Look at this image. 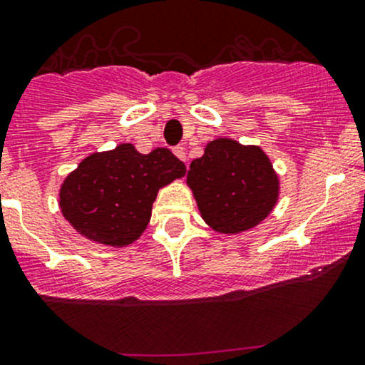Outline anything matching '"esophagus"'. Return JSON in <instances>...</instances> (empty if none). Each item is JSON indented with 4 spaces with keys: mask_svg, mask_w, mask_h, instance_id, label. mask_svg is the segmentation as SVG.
<instances>
[{
    "mask_svg": "<svg viewBox=\"0 0 365 365\" xmlns=\"http://www.w3.org/2000/svg\"><path fill=\"white\" fill-rule=\"evenodd\" d=\"M174 155L178 156L179 160H182V162H186V151H184V148H182V146L174 148Z\"/></svg>",
    "mask_w": 365,
    "mask_h": 365,
    "instance_id": "1",
    "label": "esophagus"
}]
</instances>
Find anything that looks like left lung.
<instances>
[{
    "label": "left lung",
    "mask_w": 365,
    "mask_h": 365,
    "mask_svg": "<svg viewBox=\"0 0 365 365\" xmlns=\"http://www.w3.org/2000/svg\"><path fill=\"white\" fill-rule=\"evenodd\" d=\"M203 221L217 233L252 230L275 209L280 179L259 146L219 137L210 140L186 175Z\"/></svg>",
    "instance_id": "1"
}]
</instances>
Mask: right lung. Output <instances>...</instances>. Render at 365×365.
<instances>
[{"mask_svg": "<svg viewBox=\"0 0 365 365\" xmlns=\"http://www.w3.org/2000/svg\"><path fill=\"white\" fill-rule=\"evenodd\" d=\"M184 174V163L167 148L143 155L123 143L81 160L62 182L58 207L81 237L120 249L148 228L158 190Z\"/></svg>", "mask_w": 365, "mask_h": 365, "instance_id": "right-lung-1", "label": "right lung"}]
</instances>
